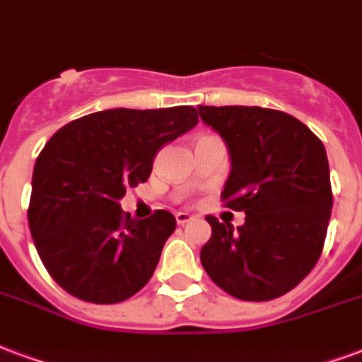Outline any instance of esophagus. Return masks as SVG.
Returning a JSON list of instances; mask_svg holds the SVG:
<instances>
[{
    "instance_id": "esophagus-1",
    "label": "esophagus",
    "mask_w": 362,
    "mask_h": 362,
    "mask_svg": "<svg viewBox=\"0 0 362 362\" xmlns=\"http://www.w3.org/2000/svg\"><path fill=\"white\" fill-rule=\"evenodd\" d=\"M192 214H187V212H176V224L178 226H184L187 224L189 220H192Z\"/></svg>"
}]
</instances>
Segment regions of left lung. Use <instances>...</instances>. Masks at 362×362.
Listing matches in <instances>:
<instances>
[{"instance_id": "8db88e82", "label": "left lung", "mask_w": 362, "mask_h": 362, "mask_svg": "<svg viewBox=\"0 0 362 362\" xmlns=\"http://www.w3.org/2000/svg\"><path fill=\"white\" fill-rule=\"evenodd\" d=\"M224 138L231 173L222 201L245 211V224L206 216L212 235L201 248L206 275L247 302L292 291L315 267L332 211L327 150L296 117L258 106H199Z\"/></svg>"}]
</instances>
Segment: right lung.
Instances as JSON below:
<instances>
[{
    "instance_id": "right-lung-1",
    "label": "right lung",
    "mask_w": 362,
    "mask_h": 362,
    "mask_svg": "<svg viewBox=\"0 0 362 362\" xmlns=\"http://www.w3.org/2000/svg\"><path fill=\"white\" fill-rule=\"evenodd\" d=\"M192 106L104 110L54 132L37 156L28 224L43 266L71 296L117 303L151 279L176 218L121 211L163 146L197 125Z\"/></svg>"
}]
</instances>
